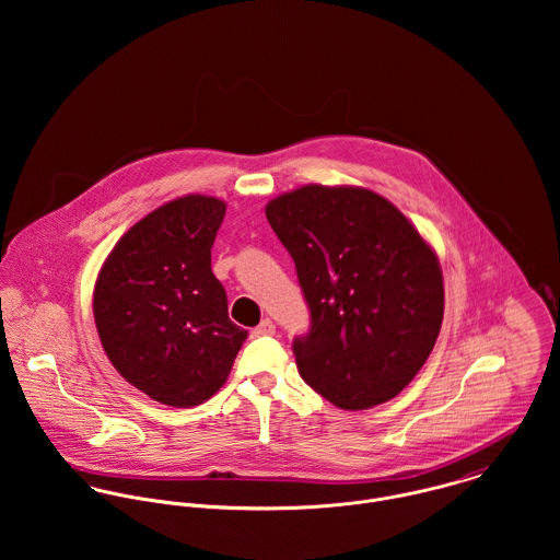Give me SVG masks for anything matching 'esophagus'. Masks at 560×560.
<instances>
[{
  "label": "esophagus",
  "instance_id": "obj_1",
  "mask_svg": "<svg viewBox=\"0 0 560 560\" xmlns=\"http://www.w3.org/2000/svg\"><path fill=\"white\" fill-rule=\"evenodd\" d=\"M276 334V325H273V320L271 319H262L260 320V325H256L254 329H252V336H273Z\"/></svg>",
  "mask_w": 560,
  "mask_h": 560
}]
</instances>
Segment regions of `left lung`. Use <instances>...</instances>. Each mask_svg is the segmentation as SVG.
<instances>
[{
  "mask_svg": "<svg viewBox=\"0 0 560 560\" xmlns=\"http://www.w3.org/2000/svg\"><path fill=\"white\" fill-rule=\"evenodd\" d=\"M265 215L311 311V329L293 340L302 380L342 409L397 397L442 327L435 252L393 202L362 187L304 185Z\"/></svg>",
  "mask_w": 560,
  "mask_h": 560,
  "instance_id": "1",
  "label": "left lung"
}]
</instances>
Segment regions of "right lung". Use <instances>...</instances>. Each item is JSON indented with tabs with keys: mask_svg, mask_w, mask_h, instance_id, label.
<instances>
[{
	"mask_svg": "<svg viewBox=\"0 0 560 560\" xmlns=\"http://www.w3.org/2000/svg\"><path fill=\"white\" fill-rule=\"evenodd\" d=\"M224 215L220 198L200 194L163 205L120 237L94 284V323L109 362L163 405L211 399L247 338L229 319L211 269Z\"/></svg>",
	"mask_w": 560,
	"mask_h": 560,
	"instance_id": "right-lung-1",
	"label": "right lung"
}]
</instances>
